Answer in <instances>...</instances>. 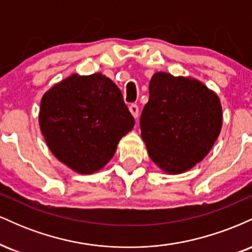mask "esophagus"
Returning <instances> with one entry per match:
<instances>
[{
  "mask_svg": "<svg viewBox=\"0 0 252 252\" xmlns=\"http://www.w3.org/2000/svg\"><path fill=\"white\" fill-rule=\"evenodd\" d=\"M129 110L130 112H131L132 116H134L135 120H137L138 115H140V109H138V106L136 105V104H131V105L129 106Z\"/></svg>",
  "mask_w": 252,
  "mask_h": 252,
  "instance_id": "34e87169",
  "label": "esophagus"
}]
</instances>
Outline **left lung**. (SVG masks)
Returning a JSON list of instances; mask_svg holds the SVG:
<instances>
[{"label": "left lung", "instance_id": "8db88e82", "mask_svg": "<svg viewBox=\"0 0 252 252\" xmlns=\"http://www.w3.org/2000/svg\"><path fill=\"white\" fill-rule=\"evenodd\" d=\"M140 124L153 162L166 174H181L215 146L222 126L220 98L194 78L156 72Z\"/></svg>", "mask_w": 252, "mask_h": 252}]
</instances>
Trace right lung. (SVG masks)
<instances>
[{"instance_id":"1","label":"right lung","mask_w":252,"mask_h":252,"mask_svg":"<svg viewBox=\"0 0 252 252\" xmlns=\"http://www.w3.org/2000/svg\"><path fill=\"white\" fill-rule=\"evenodd\" d=\"M39 126L52 154L73 172L88 175L111 160L135 121L110 78L73 73L43 94Z\"/></svg>"}]
</instances>
